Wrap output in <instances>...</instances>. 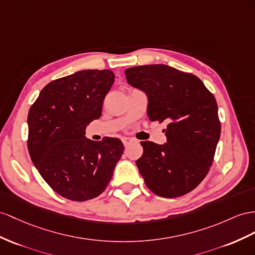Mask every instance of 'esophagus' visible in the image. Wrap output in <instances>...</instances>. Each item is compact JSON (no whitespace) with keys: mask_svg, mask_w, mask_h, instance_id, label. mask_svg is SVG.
<instances>
[{"mask_svg":"<svg viewBox=\"0 0 255 255\" xmlns=\"http://www.w3.org/2000/svg\"><path fill=\"white\" fill-rule=\"evenodd\" d=\"M122 141H123V143H124V145L128 146V145L130 144V143L133 142V139H132V138H128V136H124V138L122 139Z\"/></svg>","mask_w":255,"mask_h":255,"instance_id":"obj_1","label":"esophagus"}]
</instances>
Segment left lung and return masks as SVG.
<instances>
[{"mask_svg": "<svg viewBox=\"0 0 255 255\" xmlns=\"http://www.w3.org/2000/svg\"><path fill=\"white\" fill-rule=\"evenodd\" d=\"M127 82L147 95L151 122H167L164 145L142 141L135 161L154 194L175 198L193 191L210 169L221 134L218 104L199 78L166 64L125 71Z\"/></svg>", "mask_w": 255, "mask_h": 255, "instance_id": "1", "label": "left lung"}]
</instances>
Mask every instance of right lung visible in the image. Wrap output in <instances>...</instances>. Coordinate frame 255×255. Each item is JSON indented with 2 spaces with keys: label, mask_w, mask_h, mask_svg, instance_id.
I'll list each match as a JSON object with an SVG mask.
<instances>
[{
  "label": "right lung",
  "mask_w": 255,
  "mask_h": 255,
  "mask_svg": "<svg viewBox=\"0 0 255 255\" xmlns=\"http://www.w3.org/2000/svg\"><path fill=\"white\" fill-rule=\"evenodd\" d=\"M111 70H82L48 83L28 114V149L46 183L62 197L85 201L99 196L124 153L120 139L93 141L85 129L102 114L114 83Z\"/></svg>",
  "instance_id": "add662e5"
}]
</instances>
